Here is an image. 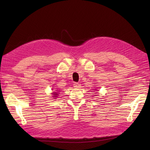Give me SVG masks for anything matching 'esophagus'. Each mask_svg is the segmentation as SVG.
Returning <instances> with one entry per match:
<instances>
[{
    "instance_id": "obj_1",
    "label": "esophagus",
    "mask_w": 150,
    "mask_h": 150,
    "mask_svg": "<svg viewBox=\"0 0 150 150\" xmlns=\"http://www.w3.org/2000/svg\"><path fill=\"white\" fill-rule=\"evenodd\" d=\"M74 87L75 88H79L81 87V84L78 83H74Z\"/></svg>"
}]
</instances>
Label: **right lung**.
Wrapping results in <instances>:
<instances>
[{"label":"right lung","instance_id":"obj_1","mask_svg":"<svg viewBox=\"0 0 150 150\" xmlns=\"http://www.w3.org/2000/svg\"><path fill=\"white\" fill-rule=\"evenodd\" d=\"M53 94H53V95H54V98H56V97H57V95L58 94L57 93H55V92H54Z\"/></svg>","mask_w":150,"mask_h":150}]
</instances>
